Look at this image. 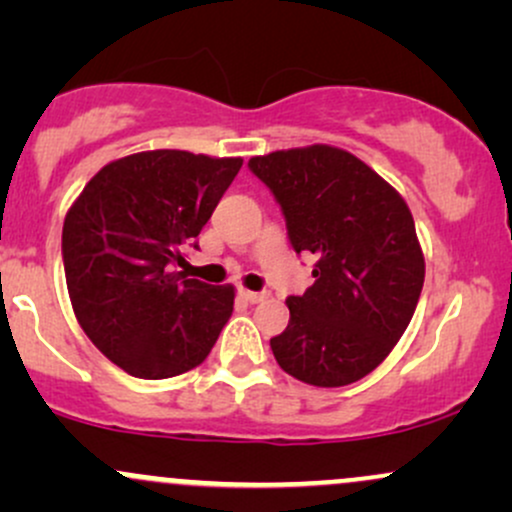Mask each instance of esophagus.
Listing matches in <instances>:
<instances>
[{"label": "esophagus", "instance_id": "34e87169", "mask_svg": "<svg viewBox=\"0 0 512 512\" xmlns=\"http://www.w3.org/2000/svg\"><path fill=\"white\" fill-rule=\"evenodd\" d=\"M240 296L245 298L248 303H262L269 298V291H248V289H240Z\"/></svg>", "mask_w": 512, "mask_h": 512}]
</instances>
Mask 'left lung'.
Returning <instances> with one entry per match:
<instances>
[{
  "label": "left lung",
  "instance_id": "obj_1",
  "mask_svg": "<svg viewBox=\"0 0 512 512\" xmlns=\"http://www.w3.org/2000/svg\"><path fill=\"white\" fill-rule=\"evenodd\" d=\"M284 214L293 250L317 257L315 284L289 296V327L269 339L286 373L342 387L378 368L424 286V252L404 199L349 151L315 144L248 161Z\"/></svg>",
  "mask_w": 512,
  "mask_h": 512
}]
</instances>
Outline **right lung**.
Segmentation results:
<instances>
[{
	"label": "right lung",
	"instance_id": "obj_1",
	"mask_svg": "<svg viewBox=\"0 0 512 512\" xmlns=\"http://www.w3.org/2000/svg\"><path fill=\"white\" fill-rule=\"evenodd\" d=\"M243 158L158 149L98 170L69 209L62 260L81 330L134 378L163 380L209 356L233 286L175 272Z\"/></svg>",
	"mask_w": 512,
	"mask_h": 512
}]
</instances>
